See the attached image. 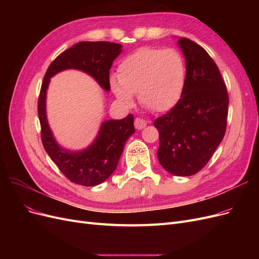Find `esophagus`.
Instances as JSON below:
<instances>
[{
	"label": "esophagus",
	"instance_id": "1",
	"mask_svg": "<svg viewBox=\"0 0 259 259\" xmlns=\"http://www.w3.org/2000/svg\"><path fill=\"white\" fill-rule=\"evenodd\" d=\"M147 126V122L143 119H140V117H136L135 119V127L136 130H143Z\"/></svg>",
	"mask_w": 259,
	"mask_h": 259
}]
</instances>
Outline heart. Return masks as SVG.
<instances>
[{
  "label": "heart",
  "instance_id": "1",
  "mask_svg": "<svg viewBox=\"0 0 259 259\" xmlns=\"http://www.w3.org/2000/svg\"><path fill=\"white\" fill-rule=\"evenodd\" d=\"M187 82L184 56L174 49L144 48L125 57L110 79L115 97L132 105L134 94L154 112L168 111L182 98Z\"/></svg>",
  "mask_w": 259,
  "mask_h": 259
}]
</instances>
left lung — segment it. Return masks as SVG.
<instances>
[{
    "label": "left lung",
    "mask_w": 259,
    "mask_h": 259,
    "mask_svg": "<svg viewBox=\"0 0 259 259\" xmlns=\"http://www.w3.org/2000/svg\"><path fill=\"white\" fill-rule=\"evenodd\" d=\"M178 45L186 59V88L176 106L153 122L160 138L156 155L168 173L191 176L206 165L222 143L229 97L207 52L186 37Z\"/></svg>",
    "instance_id": "8db88e82"
}]
</instances>
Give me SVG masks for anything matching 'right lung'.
<instances>
[{
    "instance_id": "obj_1",
    "label": "right lung",
    "mask_w": 259,
    "mask_h": 259,
    "mask_svg": "<svg viewBox=\"0 0 259 259\" xmlns=\"http://www.w3.org/2000/svg\"><path fill=\"white\" fill-rule=\"evenodd\" d=\"M122 52V45L99 41L79 42L62 52L50 65L41 86L37 113L44 149L70 182L94 187L104 183L116 168L126 140L135 133L134 116L109 120L101 124L96 139L84 150L70 151L55 140L46 117V91L51 77L68 69L90 74L105 91H110L109 74L113 60Z\"/></svg>"
}]
</instances>
